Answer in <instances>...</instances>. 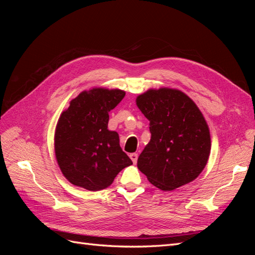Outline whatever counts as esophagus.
I'll return each mask as SVG.
<instances>
[{
  "label": "esophagus",
  "instance_id": "obj_1",
  "mask_svg": "<svg viewBox=\"0 0 255 255\" xmlns=\"http://www.w3.org/2000/svg\"><path fill=\"white\" fill-rule=\"evenodd\" d=\"M129 157H130V159H132V161H133L134 164L137 163V158H138V154L137 153H130L129 154Z\"/></svg>",
  "mask_w": 255,
  "mask_h": 255
}]
</instances>
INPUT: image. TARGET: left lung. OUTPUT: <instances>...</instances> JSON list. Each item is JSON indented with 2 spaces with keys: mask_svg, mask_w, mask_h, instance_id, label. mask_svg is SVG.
<instances>
[{
  "mask_svg": "<svg viewBox=\"0 0 255 255\" xmlns=\"http://www.w3.org/2000/svg\"><path fill=\"white\" fill-rule=\"evenodd\" d=\"M136 104L150 121L151 133L138 169L165 191L197 179L210 156L211 135L196 103L180 90L159 88L138 96Z\"/></svg>",
  "mask_w": 255,
  "mask_h": 255,
  "instance_id": "1",
  "label": "left lung"
}]
</instances>
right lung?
<instances>
[{"mask_svg":"<svg viewBox=\"0 0 255 255\" xmlns=\"http://www.w3.org/2000/svg\"><path fill=\"white\" fill-rule=\"evenodd\" d=\"M120 89L92 88L71 100L58 119L54 148L66 179L87 190H101L132 160L122 151L119 135L107 128L109 113L125 98Z\"/></svg>","mask_w":255,"mask_h":255,"instance_id":"obj_1","label":"right lung"}]
</instances>
